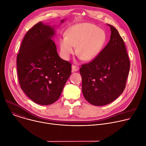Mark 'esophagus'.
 <instances>
[{"instance_id": "34e87169", "label": "esophagus", "mask_w": 146, "mask_h": 146, "mask_svg": "<svg viewBox=\"0 0 146 146\" xmlns=\"http://www.w3.org/2000/svg\"><path fill=\"white\" fill-rule=\"evenodd\" d=\"M72 69L73 72H77L79 70V68L77 66H75V65H72Z\"/></svg>"}]
</instances>
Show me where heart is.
<instances>
[{
  "mask_svg": "<svg viewBox=\"0 0 146 146\" xmlns=\"http://www.w3.org/2000/svg\"><path fill=\"white\" fill-rule=\"evenodd\" d=\"M106 41V35L103 29L91 23H81L69 28L66 37L59 41L61 55L69 60L74 52L86 61L95 59L102 51Z\"/></svg>",
  "mask_w": 146,
  "mask_h": 146,
  "instance_id": "1",
  "label": "heart"
}]
</instances>
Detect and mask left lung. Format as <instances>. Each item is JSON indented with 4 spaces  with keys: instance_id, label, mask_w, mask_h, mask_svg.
Returning a JSON list of instances; mask_svg holds the SVG:
<instances>
[{
    "instance_id": "left-lung-1",
    "label": "left lung",
    "mask_w": 146,
    "mask_h": 146,
    "mask_svg": "<svg viewBox=\"0 0 146 146\" xmlns=\"http://www.w3.org/2000/svg\"><path fill=\"white\" fill-rule=\"evenodd\" d=\"M108 25L111 29L108 44L95 59L80 69L83 95L94 106L108 105L123 92L130 69L123 39L113 26Z\"/></svg>"
}]
</instances>
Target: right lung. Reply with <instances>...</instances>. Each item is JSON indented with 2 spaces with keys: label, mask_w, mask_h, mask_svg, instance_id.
<instances>
[{
  "label": "right lung",
  "mask_w": 146,
  "mask_h": 146,
  "mask_svg": "<svg viewBox=\"0 0 146 146\" xmlns=\"http://www.w3.org/2000/svg\"><path fill=\"white\" fill-rule=\"evenodd\" d=\"M55 34V26L39 22L27 32L17 56L20 87L41 105H51L59 99L72 72V65L57 53L52 40Z\"/></svg>",
  "instance_id": "add662e5"
}]
</instances>
